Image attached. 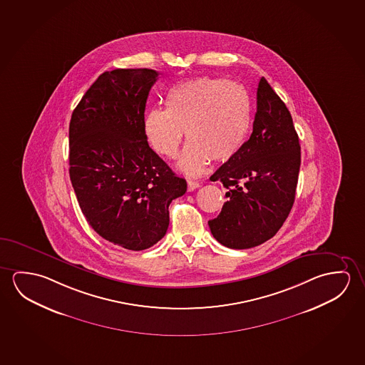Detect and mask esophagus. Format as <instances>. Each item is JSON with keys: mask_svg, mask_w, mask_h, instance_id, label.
I'll use <instances>...</instances> for the list:
<instances>
[{"mask_svg": "<svg viewBox=\"0 0 365 365\" xmlns=\"http://www.w3.org/2000/svg\"><path fill=\"white\" fill-rule=\"evenodd\" d=\"M199 186H200V184H199L197 181H191V180L187 181V190L189 191H194L195 189H197Z\"/></svg>", "mask_w": 365, "mask_h": 365, "instance_id": "1", "label": "esophagus"}]
</instances>
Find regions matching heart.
I'll return each mask as SVG.
<instances>
[{"label": "heart", "instance_id": "b5f03b06", "mask_svg": "<svg viewBox=\"0 0 365 365\" xmlns=\"http://www.w3.org/2000/svg\"><path fill=\"white\" fill-rule=\"evenodd\" d=\"M251 122L246 90L237 82L200 77L179 82L168 90L166 110L145 113L143 129L152 148L174 158L184 138L179 168L187 175L202 173L213 160L223 163L237 153Z\"/></svg>", "mask_w": 365, "mask_h": 365}]
</instances>
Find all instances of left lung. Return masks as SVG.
<instances>
[{
	"mask_svg": "<svg viewBox=\"0 0 365 365\" xmlns=\"http://www.w3.org/2000/svg\"><path fill=\"white\" fill-rule=\"evenodd\" d=\"M256 98L251 137L210 178L228 191L209 228L230 249H251L275 236L293 207L301 168L292 115L264 77Z\"/></svg>",
	"mask_w": 365,
	"mask_h": 365,
	"instance_id": "left-lung-1",
	"label": "left lung"
}]
</instances>
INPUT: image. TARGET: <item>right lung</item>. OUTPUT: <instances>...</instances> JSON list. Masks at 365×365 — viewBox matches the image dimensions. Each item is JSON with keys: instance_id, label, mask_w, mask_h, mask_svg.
<instances>
[{"instance_id": "1", "label": "right lung", "mask_w": 365, "mask_h": 365, "mask_svg": "<svg viewBox=\"0 0 365 365\" xmlns=\"http://www.w3.org/2000/svg\"><path fill=\"white\" fill-rule=\"evenodd\" d=\"M157 77L148 68L104 72L70 123V178L82 213L101 237L133 251L166 235L168 207L187 186L145 137V103Z\"/></svg>"}]
</instances>
